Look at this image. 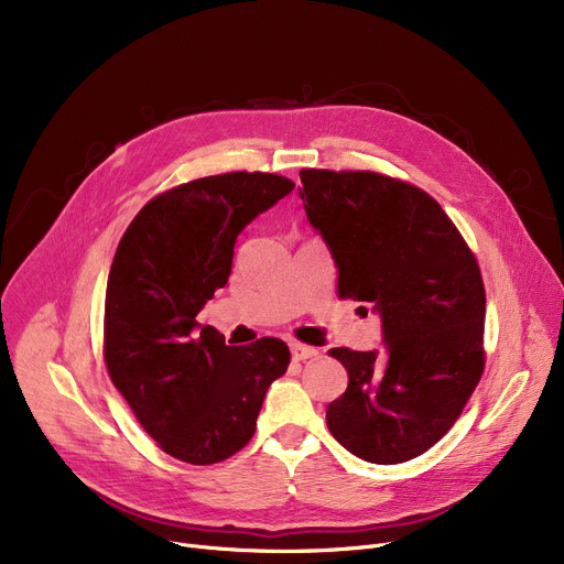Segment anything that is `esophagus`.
Masks as SVG:
<instances>
[{"mask_svg": "<svg viewBox=\"0 0 564 564\" xmlns=\"http://www.w3.org/2000/svg\"><path fill=\"white\" fill-rule=\"evenodd\" d=\"M290 354L294 361H306V359L317 357V347H311L304 343H290Z\"/></svg>", "mask_w": 564, "mask_h": 564, "instance_id": "esophagus-1", "label": "esophagus"}]
</instances>
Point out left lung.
<instances>
[{
	"label": "left lung",
	"instance_id": "8db88e82",
	"mask_svg": "<svg viewBox=\"0 0 564 564\" xmlns=\"http://www.w3.org/2000/svg\"><path fill=\"white\" fill-rule=\"evenodd\" d=\"M311 226L338 267V297L372 304L383 351L334 347L349 377L327 406L334 438L400 464L446 434L485 370L476 256L423 189L372 171H300Z\"/></svg>",
	"mask_w": 564,
	"mask_h": 564
}]
</instances>
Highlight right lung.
<instances>
[{"instance_id": "obj_1", "label": "right lung", "mask_w": 564, "mask_h": 564, "mask_svg": "<svg viewBox=\"0 0 564 564\" xmlns=\"http://www.w3.org/2000/svg\"><path fill=\"white\" fill-rule=\"evenodd\" d=\"M294 183L221 173L148 200L118 242L105 294V364L141 427L205 466L242 451L267 389L290 364L279 338L226 345L196 315L228 283L235 240Z\"/></svg>"}]
</instances>
